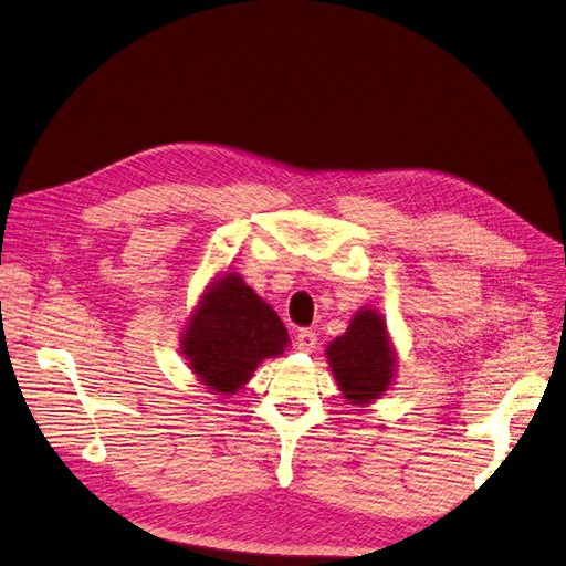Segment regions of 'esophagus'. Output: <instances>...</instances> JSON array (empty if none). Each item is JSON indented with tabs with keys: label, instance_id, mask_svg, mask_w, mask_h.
<instances>
[{
	"label": "esophagus",
	"instance_id": "1",
	"mask_svg": "<svg viewBox=\"0 0 566 566\" xmlns=\"http://www.w3.org/2000/svg\"><path fill=\"white\" fill-rule=\"evenodd\" d=\"M316 342H318V337H316V333H312V331H300L297 333V349L300 352H304V354H312L314 349H316Z\"/></svg>",
	"mask_w": 566,
	"mask_h": 566
}]
</instances>
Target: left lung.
<instances>
[{"label": "left lung", "mask_w": 566, "mask_h": 566, "mask_svg": "<svg viewBox=\"0 0 566 566\" xmlns=\"http://www.w3.org/2000/svg\"><path fill=\"white\" fill-rule=\"evenodd\" d=\"M325 358L342 399L352 406L382 399L397 378V349L385 316L373 306H361L352 316L347 333L325 347Z\"/></svg>", "instance_id": "1"}]
</instances>
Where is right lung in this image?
I'll list each match as a JSON object with an SVG mask.
<instances>
[{"instance_id":"add662e5","label":"right lung","mask_w":566,"mask_h":566,"mask_svg":"<svg viewBox=\"0 0 566 566\" xmlns=\"http://www.w3.org/2000/svg\"><path fill=\"white\" fill-rule=\"evenodd\" d=\"M179 349L200 385L219 397L241 391L266 358L290 345L283 321L241 279L224 271L205 285L181 328Z\"/></svg>"}]
</instances>
